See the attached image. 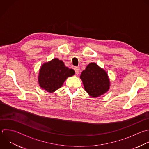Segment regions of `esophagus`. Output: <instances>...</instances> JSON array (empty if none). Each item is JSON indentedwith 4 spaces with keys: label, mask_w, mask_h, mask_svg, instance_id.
<instances>
[{
    "label": "esophagus",
    "mask_w": 149,
    "mask_h": 149,
    "mask_svg": "<svg viewBox=\"0 0 149 149\" xmlns=\"http://www.w3.org/2000/svg\"><path fill=\"white\" fill-rule=\"evenodd\" d=\"M74 70H75L76 74H78L79 73V72H80V68L79 67H75L74 68Z\"/></svg>",
    "instance_id": "1"
}]
</instances>
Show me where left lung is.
Segmentation results:
<instances>
[{"instance_id":"obj_1","label":"left lung","mask_w":149,"mask_h":149,"mask_svg":"<svg viewBox=\"0 0 149 149\" xmlns=\"http://www.w3.org/2000/svg\"><path fill=\"white\" fill-rule=\"evenodd\" d=\"M85 91L92 98H97L107 93L110 87V80L106 71L97 63H89L80 76Z\"/></svg>"}]
</instances>
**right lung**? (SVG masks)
Returning a JSON list of instances; mask_svg holds the SVG:
<instances>
[{"label": "right lung", "mask_w": 149, "mask_h": 149, "mask_svg": "<svg viewBox=\"0 0 149 149\" xmlns=\"http://www.w3.org/2000/svg\"><path fill=\"white\" fill-rule=\"evenodd\" d=\"M74 74V70L66 67L62 61L54 58L42 65L39 70L38 81L41 88L49 93H54L62 86L68 77Z\"/></svg>", "instance_id": "obj_1"}]
</instances>
